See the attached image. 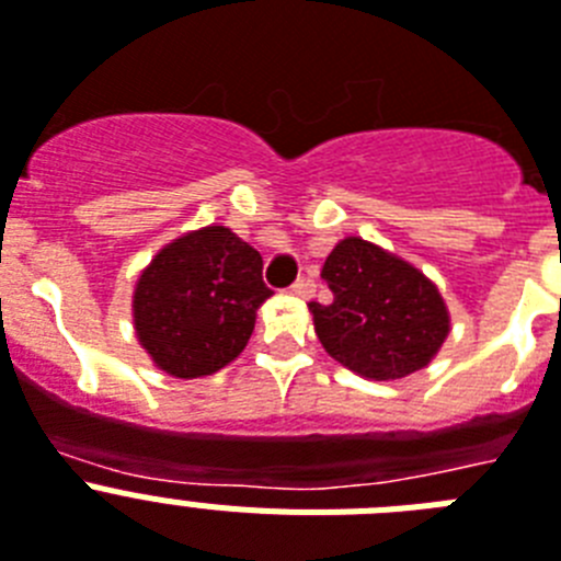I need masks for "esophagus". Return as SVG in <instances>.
Here are the masks:
<instances>
[{
  "mask_svg": "<svg viewBox=\"0 0 561 561\" xmlns=\"http://www.w3.org/2000/svg\"><path fill=\"white\" fill-rule=\"evenodd\" d=\"M289 291L295 295V298L309 300V298H312V291H314V280H312V277H298V280L291 284Z\"/></svg>",
  "mask_w": 561,
  "mask_h": 561,
  "instance_id": "obj_1",
  "label": "esophagus"
}]
</instances>
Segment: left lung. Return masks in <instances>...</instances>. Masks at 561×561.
<instances>
[{
  "label": "left lung",
  "mask_w": 561,
  "mask_h": 561,
  "mask_svg": "<svg viewBox=\"0 0 561 561\" xmlns=\"http://www.w3.org/2000/svg\"><path fill=\"white\" fill-rule=\"evenodd\" d=\"M320 277L332 304H309L314 332L340 366L366 380H400L428 366L451 332L437 284L363 238H343Z\"/></svg>",
  "instance_id": "1"
}]
</instances>
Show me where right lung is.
I'll use <instances>...</instances> for the list:
<instances>
[{
  "instance_id": "right-lung-1",
  "label": "right lung",
  "mask_w": 561,
  "mask_h": 561,
  "mask_svg": "<svg viewBox=\"0 0 561 561\" xmlns=\"http://www.w3.org/2000/svg\"><path fill=\"white\" fill-rule=\"evenodd\" d=\"M263 257L229 227H201L158 249L133 291L141 348L179 380L215 375L247 348L261 304Z\"/></svg>"
}]
</instances>
